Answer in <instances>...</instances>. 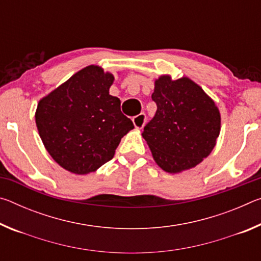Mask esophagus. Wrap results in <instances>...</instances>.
Returning <instances> with one entry per match:
<instances>
[{"instance_id":"34e87169","label":"esophagus","mask_w":261,"mask_h":261,"mask_svg":"<svg viewBox=\"0 0 261 261\" xmlns=\"http://www.w3.org/2000/svg\"><path fill=\"white\" fill-rule=\"evenodd\" d=\"M132 122H134V125L137 129H141L144 126L145 122H146V115L145 114H139L132 118Z\"/></svg>"}]
</instances>
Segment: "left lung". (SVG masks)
Listing matches in <instances>:
<instances>
[{"mask_svg": "<svg viewBox=\"0 0 261 261\" xmlns=\"http://www.w3.org/2000/svg\"><path fill=\"white\" fill-rule=\"evenodd\" d=\"M152 100L156 113L141 135L158 166L175 174L199 165L213 151L220 134L214 101L191 79L173 81L168 74L155 81Z\"/></svg>", "mask_w": 261, "mask_h": 261, "instance_id": "left-lung-1", "label": "left lung"}]
</instances>
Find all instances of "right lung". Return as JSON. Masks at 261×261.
I'll list each match as a JSON object with an SVG mask.
<instances>
[{
    "instance_id": "right-lung-1",
    "label": "right lung",
    "mask_w": 261,
    "mask_h": 261,
    "mask_svg": "<svg viewBox=\"0 0 261 261\" xmlns=\"http://www.w3.org/2000/svg\"><path fill=\"white\" fill-rule=\"evenodd\" d=\"M114 76L88 65L38 103L35 123L50 156L73 174L95 171L112 160L134 123L109 94Z\"/></svg>"
}]
</instances>
